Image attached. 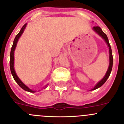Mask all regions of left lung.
Segmentation results:
<instances>
[{
  "label": "left lung",
  "instance_id": "1",
  "mask_svg": "<svg viewBox=\"0 0 124 124\" xmlns=\"http://www.w3.org/2000/svg\"><path fill=\"white\" fill-rule=\"evenodd\" d=\"M93 30H94V31L97 33L98 35H100V36L103 38V39H104V40H105V42L107 43V45H108V49H109V59H110V63H109V67L108 68V70H107V72H106L105 76H104V78H103L100 81L98 82V83L96 85V86H94V88L91 89V91L100 88V87H101V86L103 85L104 83H105L106 81L107 80V79H108V77L110 76V73H111V71H112V66H113V56H112V49H111L110 45V43H109L108 39V37H107V35H106L105 33L100 28V27L97 26L93 27Z\"/></svg>",
  "mask_w": 124,
  "mask_h": 124
}]
</instances>
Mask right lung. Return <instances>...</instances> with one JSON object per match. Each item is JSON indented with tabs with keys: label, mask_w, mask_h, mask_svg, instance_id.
Here are the masks:
<instances>
[{
	"label": "right lung",
	"mask_w": 124,
	"mask_h": 124,
	"mask_svg": "<svg viewBox=\"0 0 124 124\" xmlns=\"http://www.w3.org/2000/svg\"><path fill=\"white\" fill-rule=\"evenodd\" d=\"M26 25H27V24H25L22 27L21 30H20L19 33L18 34H17V35L16 36L15 38H14V41H13L12 46V48H11V54H10V69H11V74H12V76H13V78H14V79L15 80V81L16 82L17 84H18L19 86H20L22 89H23L24 90H25V91H28V92H30V93H35V92H36V91H33V90L31 89L30 88H29L28 86H26V85H25L24 84V83H23L21 81L20 79L18 78V76H17V74H16V73L15 70H14V50H15V48H16V45H17V41H18L19 38H20V36H21L22 34H23V33L24 32V29L26 28ZM45 88H46V87H45Z\"/></svg>",
	"instance_id": "add662e5"
}]
</instances>
